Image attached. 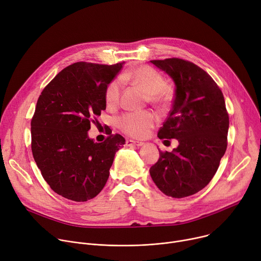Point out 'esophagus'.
<instances>
[{
    "mask_svg": "<svg viewBox=\"0 0 261 261\" xmlns=\"http://www.w3.org/2000/svg\"><path fill=\"white\" fill-rule=\"evenodd\" d=\"M144 143H141V141H134V140H131V139H127L126 140V146L127 147H132V146H135V147H140L143 146Z\"/></svg>",
    "mask_w": 261,
    "mask_h": 261,
    "instance_id": "34e87169",
    "label": "esophagus"
}]
</instances>
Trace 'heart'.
Instances as JSON below:
<instances>
[{
  "instance_id": "b5f03b06",
  "label": "heart",
  "mask_w": 261,
  "mask_h": 261,
  "mask_svg": "<svg viewBox=\"0 0 261 261\" xmlns=\"http://www.w3.org/2000/svg\"><path fill=\"white\" fill-rule=\"evenodd\" d=\"M122 81H128L147 93L148 100L153 104H164L170 99V90L165 86L164 77L157 69L149 65H140L128 70L122 77ZM121 98V82L112 80L105 89V102L110 108L115 107ZM156 122V116L151 111L129 112L117 118L116 125L125 134L143 138L148 135Z\"/></svg>"
}]
</instances>
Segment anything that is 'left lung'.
<instances>
[{
  "label": "left lung",
  "mask_w": 261,
  "mask_h": 261,
  "mask_svg": "<svg viewBox=\"0 0 261 261\" xmlns=\"http://www.w3.org/2000/svg\"><path fill=\"white\" fill-rule=\"evenodd\" d=\"M175 82L172 110L158 131L177 139L172 152H159L150 175L169 197L185 198L203 189L216 175L227 149L229 115L223 92L204 69L180 58L151 60Z\"/></svg>",
  "instance_id": "obj_1"
}]
</instances>
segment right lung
<instances>
[{
  "label": "right lung",
  "instance_id": "add662e5",
  "mask_svg": "<svg viewBox=\"0 0 261 261\" xmlns=\"http://www.w3.org/2000/svg\"><path fill=\"white\" fill-rule=\"evenodd\" d=\"M125 62H76L46 85L31 120V149L43 179L65 199L85 202L105 186L115 153L125 138L109 135L94 143L91 123L106 109L105 89Z\"/></svg>",
  "mask_w": 261,
  "mask_h": 261
}]
</instances>
